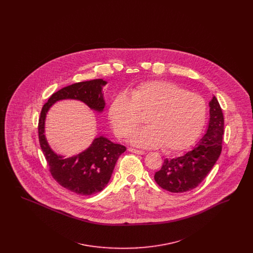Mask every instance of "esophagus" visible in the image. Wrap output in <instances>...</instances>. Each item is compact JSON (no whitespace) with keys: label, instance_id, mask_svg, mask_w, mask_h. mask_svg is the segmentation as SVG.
<instances>
[{"label":"esophagus","instance_id":"obj_1","mask_svg":"<svg viewBox=\"0 0 253 253\" xmlns=\"http://www.w3.org/2000/svg\"><path fill=\"white\" fill-rule=\"evenodd\" d=\"M128 151L131 152V153H133V154H136V155H141V156L146 154L144 151H140V150H136V149H132V148H129Z\"/></svg>","mask_w":253,"mask_h":253}]
</instances>
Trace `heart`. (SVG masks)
<instances>
[{
    "label": "heart",
    "mask_w": 253,
    "mask_h": 253,
    "mask_svg": "<svg viewBox=\"0 0 253 253\" xmlns=\"http://www.w3.org/2000/svg\"><path fill=\"white\" fill-rule=\"evenodd\" d=\"M146 117L147 127L133 132L130 142L141 148L162 147L167 153L179 152L199 136L207 118V103L166 82L145 83L121 93L109 107V120L119 137H127Z\"/></svg>",
    "instance_id": "heart-1"
}]
</instances>
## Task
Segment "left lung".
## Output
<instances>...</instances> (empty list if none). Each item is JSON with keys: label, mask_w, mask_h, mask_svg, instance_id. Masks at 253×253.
I'll use <instances>...</instances> for the list:
<instances>
[{"label": "left lung", "mask_w": 253, "mask_h": 253, "mask_svg": "<svg viewBox=\"0 0 253 253\" xmlns=\"http://www.w3.org/2000/svg\"><path fill=\"white\" fill-rule=\"evenodd\" d=\"M210 121L207 132L192 151L182 157L164 160L155 180L170 193H185L196 188L216 163L222 151L224 117L213 96L209 102Z\"/></svg>", "instance_id": "8db88e82"}]
</instances>
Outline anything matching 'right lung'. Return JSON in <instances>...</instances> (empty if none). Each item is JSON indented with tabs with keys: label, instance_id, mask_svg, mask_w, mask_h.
Instances as JSON below:
<instances>
[{
	"label": "right lung",
	"instance_id": "right-lung-1",
	"mask_svg": "<svg viewBox=\"0 0 253 253\" xmlns=\"http://www.w3.org/2000/svg\"><path fill=\"white\" fill-rule=\"evenodd\" d=\"M106 84L107 82L97 79L66 86L50 96L41 112L39 139L50 172L63 188L77 194L91 195L101 192L107 186L116 163L126 148L98 135L86 150L74 157L58 155L49 146L44 134L46 114L53 104L63 99L80 100L91 110L102 113L105 107L102 88Z\"/></svg>",
	"mask_w": 253,
	"mask_h": 253
}]
</instances>
